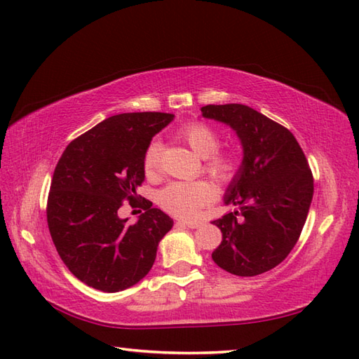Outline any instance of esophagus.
<instances>
[{
	"instance_id": "esophagus-1",
	"label": "esophagus",
	"mask_w": 359,
	"mask_h": 359,
	"mask_svg": "<svg viewBox=\"0 0 359 359\" xmlns=\"http://www.w3.org/2000/svg\"><path fill=\"white\" fill-rule=\"evenodd\" d=\"M180 224H182V225H185V226H188V228H191V230H194V228H197V226H201V225H202L201 222H196V220H180Z\"/></svg>"
}]
</instances>
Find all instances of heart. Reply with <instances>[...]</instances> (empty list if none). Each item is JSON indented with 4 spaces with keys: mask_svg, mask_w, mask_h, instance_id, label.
I'll return each mask as SVG.
<instances>
[{
    "mask_svg": "<svg viewBox=\"0 0 359 359\" xmlns=\"http://www.w3.org/2000/svg\"><path fill=\"white\" fill-rule=\"evenodd\" d=\"M179 137L197 156L205 158V170L219 182H228L238 171V157L231 152H217L219 135L203 123H188L179 131ZM160 144L149 143L144 151L143 166L147 174H154L158 168ZM216 199V188L207 180L172 182L158 193V203L174 216L193 219L205 205Z\"/></svg>",
    "mask_w": 359,
    "mask_h": 359,
    "instance_id": "1",
    "label": "heart"
}]
</instances>
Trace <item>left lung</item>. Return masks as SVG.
Segmentation results:
<instances>
[{
	"instance_id": "obj_1",
	"label": "left lung",
	"mask_w": 359,
	"mask_h": 359,
	"mask_svg": "<svg viewBox=\"0 0 359 359\" xmlns=\"http://www.w3.org/2000/svg\"><path fill=\"white\" fill-rule=\"evenodd\" d=\"M202 117L230 126L242 162L224 194L236 210L212 220L222 242L212 261L236 276H256L279 265L296 245L313 199V175L287 128L245 104H207Z\"/></svg>"
}]
</instances>
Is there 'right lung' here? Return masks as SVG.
Instances as JSON below:
<instances>
[{
    "label": "right lung",
    "mask_w": 359,
    "mask_h": 359,
    "mask_svg": "<svg viewBox=\"0 0 359 359\" xmlns=\"http://www.w3.org/2000/svg\"><path fill=\"white\" fill-rule=\"evenodd\" d=\"M174 120L166 112H126L72 140L53 171L48 225L60 257L75 278L106 293L135 285L149 273L172 219L143 201L134 225L118 217L144 179L143 156Z\"/></svg>",
    "instance_id": "add662e5"
}]
</instances>
